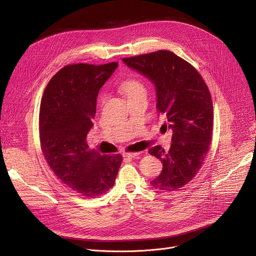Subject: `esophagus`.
Listing matches in <instances>:
<instances>
[{
  "label": "esophagus",
  "mask_w": 256,
  "mask_h": 256,
  "mask_svg": "<svg viewBox=\"0 0 256 256\" xmlns=\"http://www.w3.org/2000/svg\"><path fill=\"white\" fill-rule=\"evenodd\" d=\"M139 154H140V152H128V153H124V158H126V160H132L136 156H138Z\"/></svg>",
  "instance_id": "34e87169"
}]
</instances>
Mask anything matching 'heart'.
Returning a JSON list of instances; mask_svg holds the SVG:
<instances>
[{
	"label": "heart",
	"mask_w": 256,
	"mask_h": 256,
	"mask_svg": "<svg viewBox=\"0 0 256 256\" xmlns=\"http://www.w3.org/2000/svg\"><path fill=\"white\" fill-rule=\"evenodd\" d=\"M119 90H120L128 98V100L137 98L140 96H146L147 90L145 84L142 80L136 77H130L124 79L119 84ZM106 100V96H102L100 98V104L103 105Z\"/></svg>",
	"instance_id": "1"
}]
</instances>
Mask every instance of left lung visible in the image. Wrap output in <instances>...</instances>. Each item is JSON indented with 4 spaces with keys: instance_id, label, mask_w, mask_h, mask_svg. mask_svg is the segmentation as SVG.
<instances>
[{
    "instance_id": "obj_1",
    "label": "left lung",
    "mask_w": 256,
    "mask_h": 256,
    "mask_svg": "<svg viewBox=\"0 0 256 256\" xmlns=\"http://www.w3.org/2000/svg\"><path fill=\"white\" fill-rule=\"evenodd\" d=\"M122 60L154 83L158 110L173 130L168 152L160 145L149 149L162 162L160 175L151 184L160 190H178L196 177L212 142L210 90L196 68L172 51L158 50Z\"/></svg>"
}]
</instances>
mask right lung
Wrapping results in <instances>:
<instances>
[{
  "label": "right lung",
  "instance_id": "1",
  "mask_svg": "<svg viewBox=\"0 0 256 256\" xmlns=\"http://www.w3.org/2000/svg\"><path fill=\"white\" fill-rule=\"evenodd\" d=\"M118 62L73 64L48 82L39 114L41 149L56 176L77 194L94 198L112 188L122 162L86 143L94 126L96 96Z\"/></svg>",
  "mask_w": 256,
  "mask_h": 256
}]
</instances>
